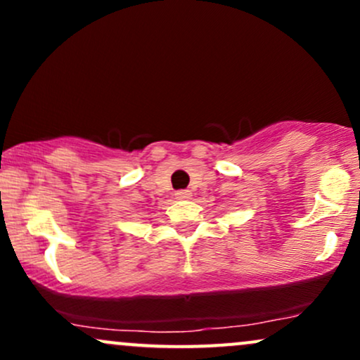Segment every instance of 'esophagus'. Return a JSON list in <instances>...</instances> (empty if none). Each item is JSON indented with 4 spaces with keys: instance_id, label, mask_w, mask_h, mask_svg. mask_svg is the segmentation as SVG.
<instances>
[{
    "instance_id": "1",
    "label": "esophagus",
    "mask_w": 360,
    "mask_h": 360,
    "mask_svg": "<svg viewBox=\"0 0 360 360\" xmlns=\"http://www.w3.org/2000/svg\"><path fill=\"white\" fill-rule=\"evenodd\" d=\"M176 198L177 200H189L191 198V191L189 189H179V191H176Z\"/></svg>"
}]
</instances>
